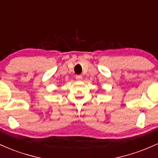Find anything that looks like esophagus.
I'll return each instance as SVG.
<instances>
[{"mask_svg": "<svg viewBox=\"0 0 158 158\" xmlns=\"http://www.w3.org/2000/svg\"><path fill=\"white\" fill-rule=\"evenodd\" d=\"M76 79H77L78 81H81V79H82V77H81V75H77L76 76Z\"/></svg>", "mask_w": 158, "mask_h": 158, "instance_id": "34e87169", "label": "esophagus"}]
</instances>
